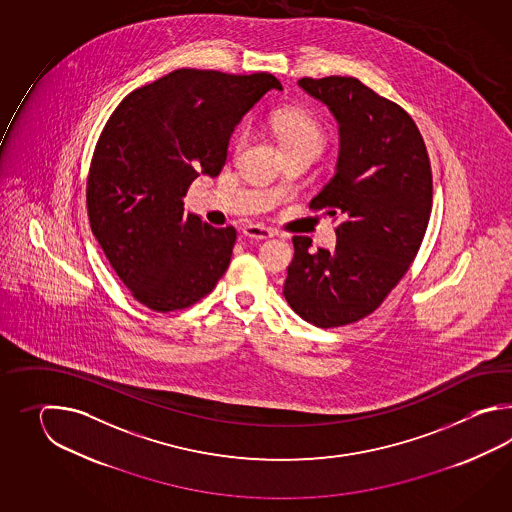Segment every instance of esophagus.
<instances>
[{
  "label": "esophagus",
  "mask_w": 512,
  "mask_h": 512,
  "mask_svg": "<svg viewBox=\"0 0 512 512\" xmlns=\"http://www.w3.org/2000/svg\"><path fill=\"white\" fill-rule=\"evenodd\" d=\"M243 234L251 240H267V238L274 236V230L267 229L263 225H245Z\"/></svg>",
  "instance_id": "esophagus-1"
}]
</instances>
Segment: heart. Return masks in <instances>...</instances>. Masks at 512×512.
Returning a JSON list of instances; mask_svg holds the SVG:
<instances>
[{"mask_svg": "<svg viewBox=\"0 0 512 512\" xmlns=\"http://www.w3.org/2000/svg\"><path fill=\"white\" fill-rule=\"evenodd\" d=\"M272 126L282 142L285 152L304 150V152L318 153L326 146L327 135L320 120L313 113L305 109H285L272 119ZM249 139V128H241L234 139V150L240 152Z\"/></svg>", "mask_w": 512, "mask_h": 512, "instance_id": "heart-1", "label": "heart"}]
</instances>
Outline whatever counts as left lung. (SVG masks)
<instances>
[{
    "label": "left lung",
    "instance_id": "8db88e82",
    "mask_svg": "<svg viewBox=\"0 0 512 512\" xmlns=\"http://www.w3.org/2000/svg\"><path fill=\"white\" fill-rule=\"evenodd\" d=\"M338 122L337 174L309 203L338 219L333 251L294 236L283 296L316 327L353 324L401 282L425 238L432 168L414 119L359 78H300Z\"/></svg>",
    "mask_w": 512,
    "mask_h": 512
}]
</instances>
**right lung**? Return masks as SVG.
I'll use <instances>...</instances> for the list:
<instances>
[{
  "mask_svg": "<svg viewBox=\"0 0 512 512\" xmlns=\"http://www.w3.org/2000/svg\"><path fill=\"white\" fill-rule=\"evenodd\" d=\"M271 87L269 73L177 69L131 91L98 137L87 216L131 296L157 313L207 296L229 267L236 229L185 214L197 175L216 177L241 117Z\"/></svg>",
  "mask_w": 512,
  "mask_h": 512,
  "instance_id": "add662e5",
  "label": "right lung"
}]
</instances>
